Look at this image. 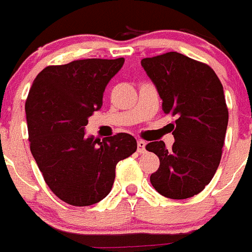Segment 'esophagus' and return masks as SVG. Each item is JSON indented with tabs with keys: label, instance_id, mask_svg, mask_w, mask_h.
Masks as SVG:
<instances>
[{
	"label": "esophagus",
	"instance_id": "obj_1",
	"mask_svg": "<svg viewBox=\"0 0 252 252\" xmlns=\"http://www.w3.org/2000/svg\"><path fill=\"white\" fill-rule=\"evenodd\" d=\"M137 145H138V153H145V145H147V143H145L144 140L139 139L137 142Z\"/></svg>",
	"mask_w": 252,
	"mask_h": 252
}]
</instances>
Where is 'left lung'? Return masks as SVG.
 I'll use <instances>...</instances> for the list:
<instances>
[{"label":"left lung","mask_w":252,"mask_h":252,"mask_svg":"<svg viewBox=\"0 0 252 252\" xmlns=\"http://www.w3.org/2000/svg\"><path fill=\"white\" fill-rule=\"evenodd\" d=\"M142 65L164 113L176 117L171 149L161 140L145 147L160 160L150 183L163 196L188 199L205 189L221 160L229 121L222 84L210 65L178 52L144 58Z\"/></svg>","instance_id":"left-lung-1"}]
</instances>
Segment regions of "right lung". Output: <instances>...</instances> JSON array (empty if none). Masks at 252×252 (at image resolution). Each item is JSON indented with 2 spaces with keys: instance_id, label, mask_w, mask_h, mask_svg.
I'll return each mask as SVG.
<instances>
[{
  "instance_id": "1",
  "label": "right lung",
  "mask_w": 252,
  "mask_h": 252,
  "mask_svg": "<svg viewBox=\"0 0 252 252\" xmlns=\"http://www.w3.org/2000/svg\"><path fill=\"white\" fill-rule=\"evenodd\" d=\"M124 58L73 61L48 65L26 100L30 149L46 184L73 206L99 203L110 192L118 161L137 150L130 134L84 135L88 118L103 104V92Z\"/></svg>"
}]
</instances>
